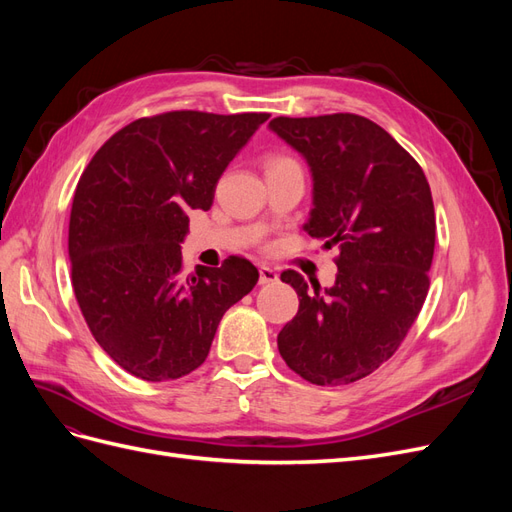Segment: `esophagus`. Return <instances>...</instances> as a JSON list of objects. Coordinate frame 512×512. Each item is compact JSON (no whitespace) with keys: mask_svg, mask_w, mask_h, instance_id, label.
<instances>
[{"mask_svg":"<svg viewBox=\"0 0 512 512\" xmlns=\"http://www.w3.org/2000/svg\"><path fill=\"white\" fill-rule=\"evenodd\" d=\"M258 282L260 284H273V282H277V273L267 265H260L258 267Z\"/></svg>","mask_w":512,"mask_h":512,"instance_id":"1","label":"esophagus"}]
</instances>
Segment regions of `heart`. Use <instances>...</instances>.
<instances>
[{"label":"heart","instance_id":"b5f03b06","mask_svg":"<svg viewBox=\"0 0 512 512\" xmlns=\"http://www.w3.org/2000/svg\"><path fill=\"white\" fill-rule=\"evenodd\" d=\"M280 160H286V158H280ZM280 160H273V162H280ZM271 164V162H269Z\"/></svg>","mask_w":512,"mask_h":512}]
</instances>
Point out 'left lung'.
<instances>
[{"mask_svg": "<svg viewBox=\"0 0 512 512\" xmlns=\"http://www.w3.org/2000/svg\"><path fill=\"white\" fill-rule=\"evenodd\" d=\"M269 128L312 168L305 230L337 245L331 288L284 271L299 312L277 335L286 365L318 386L350 384L389 361L429 290L436 211L423 168L378 123L354 113L275 117Z\"/></svg>", "mask_w": 512, "mask_h": 512, "instance_id": "obj_1", "label": "left lung"}]
</instances>
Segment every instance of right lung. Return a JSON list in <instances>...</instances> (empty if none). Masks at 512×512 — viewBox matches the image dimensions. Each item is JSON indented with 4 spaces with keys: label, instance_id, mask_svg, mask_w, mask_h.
Listing matches in <instances>:
<instances>
[{
    "label": "right lung",
    "instance_id": "right-lung-1",
    "mask_svg": "<svg viewBox=\"0 0 512 512\" xmlns=\"http://www.w3.org/2000/svg\"><path fill=\"white\" fill-rule=\"evenodd\" d=\"M269 113L170 111L141 117L96 151L76 185L68 252L91 335L147 382L205 363L226 309L258 282L247 258L185 275L192 209H211L218 179Z\"/></svg>",
    "mask_w": 512,
    "mask_h": 512
}]
</instances>
